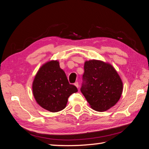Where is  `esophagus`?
Returning <instances> with one entry per match:
<instances>
[{"label":"esophagus","mask_w":149,"mask_h":149,"mask_svg":"<svg viewBox=\"0 0 149 149\" xmlns=\"http://www.w3.org/2000/svg\"><path fill=\"white\" fill-rule=\"evenodd\" d=\"M74 85L77 87L78 88H79V84H78V82H75L74 83Z\"/></svg>","instance_id":"esophagus-1"}]
</instances>
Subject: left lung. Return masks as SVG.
<instances>
[{
	"instance_id": "1",
	"label": "left lung",
	"mask_w": 149,
	"mask_h": 149,
	"mask_svg": "<svg viewBox=\"0 0 149 149\" xmlns=\"http://www.w3.org/2000/svg\"><path fill=\"white\" fill-rule=\"evenodd\" d=\"M81 92L93 110L104 111L116 104L123 83L113 66L100 60L86 61Z\"/></svg>"
}]
</instances>
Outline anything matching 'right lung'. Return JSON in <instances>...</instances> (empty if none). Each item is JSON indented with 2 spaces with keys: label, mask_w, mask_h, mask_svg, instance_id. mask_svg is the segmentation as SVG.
Wrapping results in <instances>:
<instances>
[{
  "label": "right lung",
  "mask_w": 149,
  "mask_h": 149,
  "mask_svg": "<svg viewBox=\"0 0 149 149\" xmlns=\"http://www.w3.org/2000/svg\"><path fill=\"white\" fill-rule=\"evenodd\" d=\"M32 88L37 103L51 112L64 109L68 97L78 91L74 85L69 84L57 60L48 61L41 66L35 76Z\"/></svg>",
  "instance_id": "1"
}]
</instances>
